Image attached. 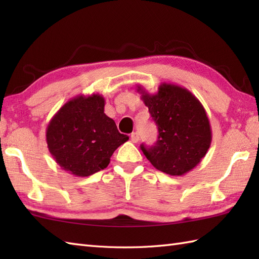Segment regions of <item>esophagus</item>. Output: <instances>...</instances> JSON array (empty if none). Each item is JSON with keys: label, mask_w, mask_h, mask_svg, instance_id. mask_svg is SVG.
<instances>
[{"label": "esophagus", "mask_w": 259, "mask_h": 259, "mask_svg": "<svg viewBox=\"0 0 259 259\" xmlns=\"http://www.w3.org/2000/svg\"><path fill=\"white\" fill-rule=\"evenodd\" d=\"M140 137H139V134L138 133H133L131 134V141L134 142V144H137V142L139 141Z\"/></svg>", "instance_id": "esophagus-1"}]
</instances>
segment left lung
<instances>
[{
	"label": "left lung",
	"instance_id": "obj_1",
	"mask_svg": "<svg viewBox=\"0 0 259 259\" xmlns=\"http://www.w3.org/2000/svg\"><path fill=\"white\" fill-rule=\"evenodd\" d=\"M141 100L158 126L155 146L141 145L148 160L170 176H183L194 169L210 147L212 134L201 102L185 88L163 82L150 95L137 88Z\"/></svg>",
	"mask_w": 259,
	"mask_h": 259
}]
</instances>
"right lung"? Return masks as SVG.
I'll return each mask as SVG.
<instances>
[{
    "instance_id": "add662e5",
    "label": "right lung",
    "mask_w": 259,
    "mask_h": 259,
    "mask_svg": "<svg viewBox=\"0 0 259 259\" xmlns=\"http://www.w3.org/2000/svg\"><path fill=\"white\" fill-rule=\"evenodd\" d=\"M99 93L76 96L64 103L47 126V144L53 159L65 171L88 177L107 168L118 147L129 140L104 113Z\"/></svg>"
}]
</instances>
